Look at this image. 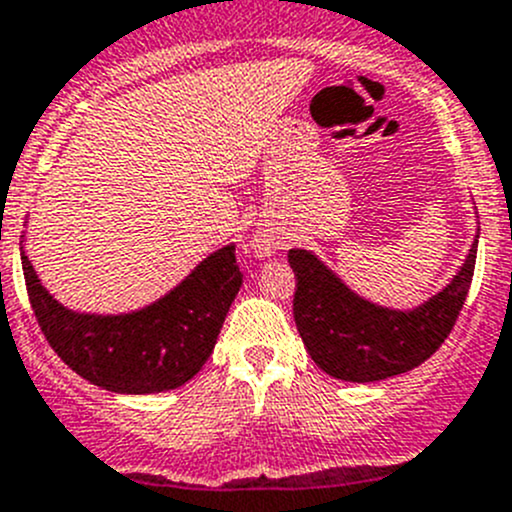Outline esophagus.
<instances>
[{
  "label": "esophagus",
  "mask_w": 512,
  "mask_h": 512,
  "mask_svg": "<svg viewBox=\"0 0 512 512\" xmlns=\"http://www.w3.org/2000/svg\"><path fill=\"white\" fill-rule=\"evenodd\" d=\"M281 246H284V241H281L276 233L261 231V233H256V238H253V248H256V253H259V256H269V253L279 251Z\"/></svg>",
  "instance_id": "34e87169"
}]
</instances>
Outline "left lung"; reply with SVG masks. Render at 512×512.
I'll list each match as a JSON object with an SVG mask.
<instances>
[{
	"instance_id": "obj_1",
	"label": "left lung",
	"mask_w": 512,
	"mask_h": 512,
	"mask_svg": "<svg viewBox=\"0 0 512 512\" xmlns=\"http://www.w3.org/2000/svg\"><path fill=\"white\" fill-rule=\"evenodd\" d=\"M478 238L455 279L412 311H394L349 291L311 251L291 248L296 274L294 321L306 352L344 382H379L410 372L450 337L470 289Z\"/></svg>"
}]
</instances>
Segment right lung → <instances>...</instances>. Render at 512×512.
<instances>
[{"mask_svg": "<svg viewBox=\"0 0 512 512\" xmlns=\"http://www.w3.org/2000/svg\"><path fill=\"white\" fill-rule=\"evenodd\" d=\"M22 269L29 304L57 357L87 382L123 394L165 392L196 377L243 284L236 246H223L155 304L97 316L57 304L24 251Z\"/></svg>", "mask_w": 512, "mask_h": 512, "instance_id": "1", "label": "right lung"}]
</instances>
